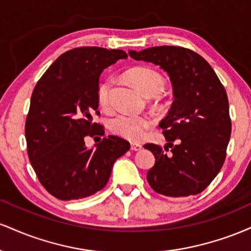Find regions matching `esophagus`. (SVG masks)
Listing matches in <instances>:
<instances>
[{
    "label": "esophagus",
    "mask_w": 251,
    "mask_h": 251,
    "mask_svg": "<svg viewBox=\"0 0 251 251\" xmlns=\"http://www.w3.org/2000/svg\"><path fill=\"white\" fill-rule=\"evenodd\" d=\"M140 149H142V145H140V144L131 143V150H132V151H139Z\"/></svg>",
    "instance_id": "34e87169"
}]
</instances>
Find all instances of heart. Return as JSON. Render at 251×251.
I'll return each mask as SVG.
<instances>
[{
  "label": "heart",
  "mask_w": 251,
  "mask_h": 251,
  "mask_svg": "<svg viewBox=\"0 0 251 251\" xmlns=\"http://www.w3.org/2000/svg\"><path fill=\"white\" fill-rule=\"evenodd\" d=\"M126 77L148 97H155L165 88V77L159 71L146 66L131 68L126 72ZM111 79H105L98 85L97 100L100 107L107 108L109 105V89ZM152 119L149 116L120 113L109 120V129L114 134L131 142H138L145 137L146 131L152 125Z\"/></svg>",
  "instance_id": "obj_1"
}]
</instances>
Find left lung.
I'll return each mask as SVG.
<instances>
[{
    "label": "left lung",
    "instance_id": "obj_1",
    "mask_svg": "<svg viewBox=\"0 0 251 251\" xmlns=\"http://www.w3.org/2000/svg\"><path fill=\"white\" fill-rule=\"evenodd\" d=\"M129 56L160 66L174 86L175 101L159 124L168 145H144L155 158L146 177L150 186L168 197L201 194L226 157L231 119L224 86L206 60L188 48L159 46Z\"/></svg>",
    "mask_w": 251,
    "mask_h": 251
}]
</instances>
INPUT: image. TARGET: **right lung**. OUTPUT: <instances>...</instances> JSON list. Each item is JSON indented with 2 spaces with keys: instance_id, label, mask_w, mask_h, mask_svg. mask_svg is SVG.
<instances>
[{
  "instance_id": "obj_1",
  "label": "right lung",
  "mask_w": 251,
  "mask_h": 251,
  "mask_svg": "<svg viewBox=\"0 0 251 251\" xmlns=\"http://www.w3.org/2000/svg\"><path fill=\"white\" fill-rule=\"evenodd\" d=\"M127 54L122 50L77 47L60 55L31 94L25 134L30 164L40 183L57 200L88 197L105 188L113 164L129 144L108 135L86 149L85 138L103 135L97 88L100 73Z\"/></svg>"
}]
</instances>
